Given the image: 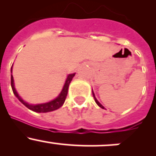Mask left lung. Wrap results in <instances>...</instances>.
<instances>
[{
    "label": "left lung",
    "instance_id": "left-lung-1",
    "mask_svg": "<svg viewBox=\"0 0 156 156\" xmlns=\"http://www.w3.org/2000/svg\"><path fill=\"white\" fill-rule=\"evenodd\" d=\"M92 93H93V96H94V100H95V102H96V103H97V104L98 105V106H100V107H101L102 108H104V107H103V106H102V105L100 104V103H99V102H98V100H97V98H96V97H95V95H94V92H93V91H92Z\"/></svg>",
    "mask_w": 156,
    "mask_h": 156
}]
</instances>
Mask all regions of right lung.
<instances>
[{
	"label": "right lung",
	"mask_w": 156,
	"mask_h": 156,
	"mask_svg": "<svg viewBox=\"0 0 156 156\" xmlns=\"http://www.w3.org/2000/svg\"><path fill=\"white\" fill-rule=\"evenodd\" d=\"M11 72H12V68H11ZM75 74H70L67 77V79L66 81L65 84H64V87L62 88V90L61 91L60 94L56 97L55 100H52V101L49 102V103H43V104H36V105H31L29 104L26 102H25L21 97L19 96V94H17L16 90L15 87H14V84H13V77L11 75V87H12V90L13 94H15L16 97L19 99L20 102L23 103V105L26 106L29 109L32 110V111L36 112H51L53 110H56L57 108H60L62 106V104L65 102L67 94H68V89H69V85L70 84L71 81L72 80V78L75 76Z\"/></svg>",
	"instance_id": "obj_1"
}]
</instances>
